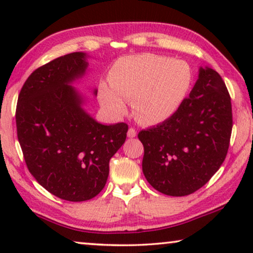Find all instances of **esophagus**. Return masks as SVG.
I'll use <instances>...</instances> for the list:
<instances>
[{"label": "esophagus", "mask_w": 253, "mask_h": 253, "mask_svg": "<svg viewBox=\"0 0 253 253\" xmlns=\"http://www.w3.org/2000/svg\"><path fill=\"white\" fill-rule=\"evenodd\" d=\"M137 136V131L134 127H130L129 130H127V137L129 138H134Z\"/></svg>", "instance_id": "obj_1"}]
</instances>
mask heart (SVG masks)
Segmentation results:
<instances>
[{
	"instance_id": "obj_1",
	"label": "heart",
	"mask_w": 253,
	"mask_h": 253,
	"mask_svg": "<svg viewBox=\"0 0 253 253\" xmlns=\"http://www.w3.org/2000/svg\"><path fill=\"white\" fill-rule=\"evenodd\" d=\"M108 86H101L99 98L114 116L132 113L143 124H159L174 115L184 102L193 83V72L185 61L155 54L131 55L117 60L109 72Z\"/></svg>"
}]
</instances>
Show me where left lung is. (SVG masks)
<instances>
[{"mask_svg": "<svg viewBox=\"0 0 253 253\" xmlns=\"http://www.w3.org/2000/svg\"><path fill=\"white\" fill-rule=\"evenodd\" d=\"M231 129V99L223 79L213 69L200 68L198 81L177 112L138 133L147 182L164 195H191L219 170Z\"/></svg>", "mask_w": 253, "mask_h": 253, "instance_id": "1", "label": "left lung"}]
</instances>
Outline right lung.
I'll return each mask as SVG.
<instances>
[{
	"mask_svg": "<svg viewBox=\"0 0 253 253\" xmlns=\"http://www.w3.org/2000/svg\"><path fill=\"white\" fill-rule=\"evenodd\" d=\"M85 58L84 53H71L34 70L16 108L17 137L27 168L48 192L68 202L99 195L109 160L127 132L126 123L103 126L83 109L82 96L70 84L85 74Z\"/></svg>",
	"mask_w": 253,
	"mask_h": 253,
	"instance_id": "right-lung-1",
	"label": "right lung"
}]
</instances>
